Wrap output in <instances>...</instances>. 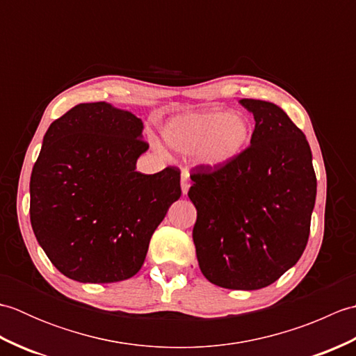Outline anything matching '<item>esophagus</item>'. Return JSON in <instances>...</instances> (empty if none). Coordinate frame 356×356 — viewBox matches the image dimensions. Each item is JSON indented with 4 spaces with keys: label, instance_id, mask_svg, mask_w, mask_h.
Listing matches in <instances>:
<instances>
[{
    "label": "esophagus",
    "instance_id": "obj_1",
    "mask_svg": "<svg viewBox=\"0 0 356 356\" xmlns=\"http://www.w3.org/2000/svg\"><path fill=\"white\" fill-rule=\"evenodd\" d=\"M180 185H182V193L186 194L191 186V179H190V172H188V170L182 171V176H180Z\"/></svg>",
    "mask_w": 356,
    "mask_h": 356
}]
</instances>
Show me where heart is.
Here are the masks:
<instances>
[{
	"mask_svg": "<svg viewBox=\"0 0 356 356\" xmlns=\"http://www.w3.org/2000/svg\"><path fill=\"white\" fill-rule=\"evenodd\" d=\"M162 134L179 153H199L203 163L222 168L243 154L251 142L252 128L243 116L213 110L172 118Z\"/></svg>",
	"mask_w": 356,
	"mask_h": 356,
	"instance_id": "heart-1",
	"label": "heart"
}]
</instances>
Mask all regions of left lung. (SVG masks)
Masks as SVG:
<instances>
[{
  "instance_id": "1",
  "label": "left lung",
  "mask_w": 356,
  "mask_h": 356,
  "mask_svg": "<svg viewBox=\"0 0 356 356\" xmlns=\"http://www.w3.org/2000/svg\"><path fill=\"white\" fill-rule=\"evenodd\" d=\"M254 115L251 145L222 168L191 170L188 197L199 266L213 284L255 291L300 260L311 232L316 177L305 133L275 104L241 99Z\"/></svg>"
}]
</instances>
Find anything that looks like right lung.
I'll return each instance as SVG.
<instances>
[{
  "instance_id": "add662e5",
  "label": "right lung",
  "mask_w": 356,
  "mask_h": 356,
  "mask_svg": "<svg viewBox=\"0 0 356 356\" xmlns=\"http://www.w3.org/2000/svg\"><path fill=\"white\" fill-rule=\"evenodd\" d=\"M143 124L105 102L79 104L51 122L30 177V223L61 274L81 283L136 275L151 236L176 202L180 170L136 171Z\"/></svg>"
}]
</instances>
